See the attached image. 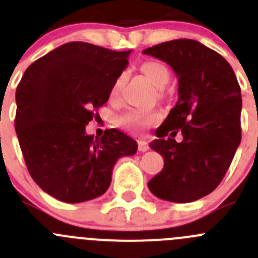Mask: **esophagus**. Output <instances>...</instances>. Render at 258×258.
<instances>
[{"mask_svg":"<svg viewBox=\"0 0 258 258\" xmlns=\"http://www.w3.org/2000/svg\"><path fill=\"white\" fill-rule=\"evenodd\" d=\"M138 149L140 150V152H146V150L149 149V145H148V143L144 140H138Z\"/></svg>","mask_w":258,"mask_h":258,"instance_id":"1","label":"esophagus"}]
</instances>
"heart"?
I'll return each mask as SVG.
<instances>
[{"instance_id": "b5f03b06", "label": "heart", "mask_w": 258, "mask_h": 258, "mask_svg": "<svg viewBox=\"0 0 258 258\" xmlns=\"http://www.w3.org/2000/svg\"><path fill=\"white\" fill-rule=\"evenodd\" d=\"M140 71L145 74V77L157 87V89H163L164 86L169 81V71L163 62L157 61V60H148L144 61L140 66ZM126 76L120 74L119 77L114 81L110 90V96L117 97L119 95L120 90L123 87ZM159 119V114L155 112H141V110H128L124 114L119 115L117 118V124L122 128L131 131L134 134H140L150 124L155 123Z\"/></svg>"}]
</instances>
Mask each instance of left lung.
Instances as JSON below:
<instances>
[{
    "instance_id": "left-lung-1",
    "label": "left lung",
    "mask_w": 258,
    "mask_h": 258,
    "mask_svg": "<svg viewBox=\"0 0 258 258\" xmlns=\"http://www.w3.org/2000/svg\"><path fill=\"white\" fill-rule=\"evenodd\" d=\"M143 52L166 61L178 78L177 103L150 143L164 166L148 186L163 201L194 202L219 186L242 140L240 87L230 64L194 39H173ZM178 132L181 143L174 140Z\"/></svg>"
}]
</instances>
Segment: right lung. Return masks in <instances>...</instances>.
Returning a JSON list of instances; mask_svg holds the SVG:
<instances>
[{"instance_id":"1","label":"right lung","mask_w":258,"mask_h":258,"mask_svg":"<svg viewBox=\"0 0 258 258\" xmlns=\"http://www.w3.org/2000/svg\"><path fill=\"white\" fill-rule=\"evenodd\" d=\"M131 51L69 42L28 67L16 87L15 131L32 178L66 203L103 196L120 157L138 144L119 130L86 134L99 117Z\"/></svg>"}]
</instances>
